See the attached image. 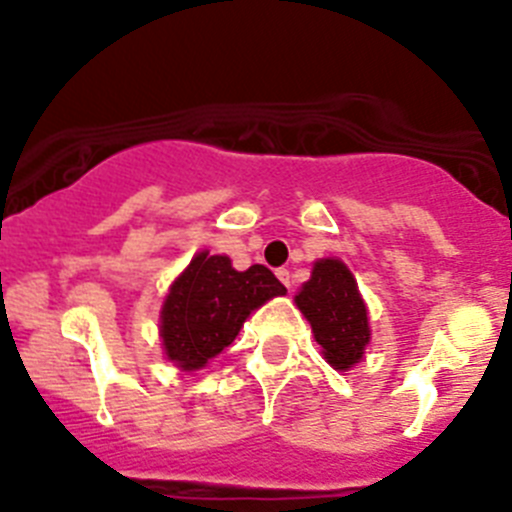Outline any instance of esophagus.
<instances>
[{"mask_svg": "<svg viewBox=\"0 0 512 512\" xmlns=\"http://www.w3.org/2000/svg\"><path fill=\"white\" fill-rule=\"evenodd\" d=\"M277 277H279V282L289 289V269H277Z\"/></svg>", "mask_w": 512, "mask_h": 512, "instance_id": "1", "label": "esophagus"}]
</instances>
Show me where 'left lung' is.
<instances>
[{"mask_svg":"<svg viewBox=\"0 0 512 512\" xmlns=\"http://www.w3.org/2000/svg\"><path fill=\"white\" fill-rule=\"evenodd\" d=\"M295 302L310 320L330 366L343 372L359 364L372 330L356 279L341 261L323 259L312 266L310 282H305Z\"/></svg>","mask_w":512,"mask_h":512,"instance_id":"8db88e82","label":"left lung"}]
</instances>
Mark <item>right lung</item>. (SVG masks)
<instances>
[{"label": "right lung", "mask_w": 512, "mask_h": 512, "mask_svg": "<svg viewBox=\"0 0 512 512\" xmlns=\"http://www.w3.org/2000/svg\"><path fill=\"white\" fill-rule=\"evenodd\" d=\"M287 289L266 266L235 271L228 256L197 253L161 310L166 356L194 372L233 343L251 310Z\"/></svg>", "instance_id": "obj_1"}]
</instances>
